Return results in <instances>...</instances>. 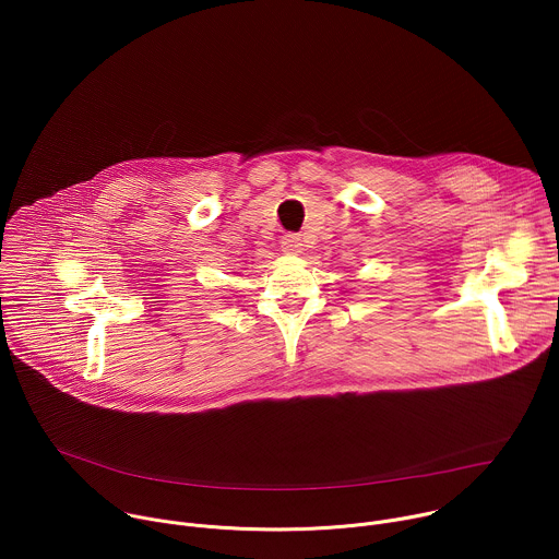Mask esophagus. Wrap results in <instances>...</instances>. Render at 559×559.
I'll list each match as a JSON object with an SVG mask.
<instances>
[{"label":"esophagus","instance_id":"34e87169","mask_svg":"<svg viewBox=\"0 0 559 559\" xmlns=\"http://www.w3.org/2000/svg\"><path fill=\"white\" fill-rule=\"evenodd\" d=\"M283 252L292 254V257H298L302 252V238L296 236V234H287L283 238Z\"/></svg>","mask_w":559,"mask_h":559}]
</instances>
